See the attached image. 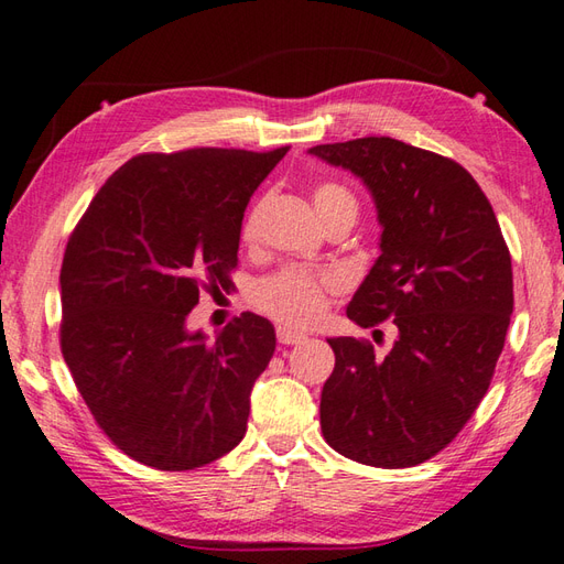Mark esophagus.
Listing matches in <instances>:
<instances>
[{
    "label": "esophagus",
    "instance_id": "esophagus-1",
    "mask_svg": "<svg viewBox=\"0 0 564 564\" xmlns=\"http://www.w3.org/2000/svg\"><path fill=\"white\" fill-rule=\"evenodd\" d=\"M278 340L282 343V345H296V343H302L304 340V335L302 333H296V330H290V328H278Z\"/></svg>",
    "mask_w": 564,
    "mask_h": 564
}]
</instances>
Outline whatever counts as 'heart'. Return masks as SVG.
<instances>
[{
    "label": "heart",
    "instance_id": "heart-1",
    "mask_svg": "<svg viewBox=\"0 0 564 564\" xmlns=\"http://www.w3.org/2000/svg\"><path fill=\"white\" fill-rule=\"evenodd\" d=\"M314 205L323 224L328 221L335 212L340 209H355V197L345 191L343 185L337 183H321L314 191ZM262 212H265V199H258V203L248 209L243 219L241 236L246 243H253L260 234L262 224ZM335 274L330 272H316L306 268H282L270 278L258 282L253 292V302L260 311L282 325H290V328H308L314 325L328 308V296L337 292Z\"/></svg>",
    "mask_w": 564,
    "mask_h": 564
}]
</instances>
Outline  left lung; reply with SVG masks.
I'll list each match as a JSON object with an SVG mask.
<instances>
[{
	"instance_id": "obj_1",
	"label": "left lung",
	"mask_w": 564,
	"mask_h": 564,
	"mask_svg": "<svg viewBox=\"0 0 564 564\" xmlns=\"http://www.w3.org/2000/svg\"><path fill=\"white\" fill-rule=\"evenodd\" d=\"M308 154L365 181L383 229L347 318L398 328L386 357L367 340L330 337L323 436L365 466H417L456 440L490 388L514 311L509 248L490 199L454 159L391 137Z\"/></svg>"
}]
</instances>
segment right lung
<instances>
[{
  "label": "right lung",
  "instance_id": "1",
  "mask_svg": "<svg viewBox=\"0 0 564 564\" xmlns=\"http://www.w3.org/2000/svg\"><path fill=\"white\" fill-rule=\"evenodd\" d=\"M290 147H199L120 166L74 227L59 270V347L98 427L156 470H193L243 440L274 352L268 318L207 340L199 292L227 286L250 195Z\"/></svg>",
  "mask_w": 564,
  "mask_h": 564
}]
</instances>
